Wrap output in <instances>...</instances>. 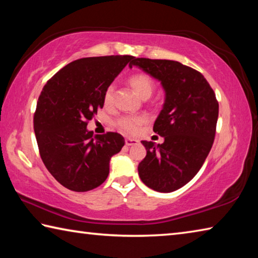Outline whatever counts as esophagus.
Returning <instances> with one entry per match:
<instances>
[{"label":"esophagus","instance_id":"34e87169","mask_svg":"<svg viewBox=\"0 0 258 258\" xmlns=\"http://www.w3.org/2000/svg\"><path fill=\"white\" fill-rule=\"evenodd\" d=\"M139 141H138V140H135V139H125V145L126 146H134V145H137V143H138Z\"/></svg>","mask_w":258,"mask_h":258}]
</instances>
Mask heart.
I'll return each instance as SVG.
<instances>
[{"label":"heart","instance_id":"obj_1","mask_svg":"<svg viewBox=\"0 0 258 258\" xmlns=\"http://www.w3.org/2000/svg\"><path fill=\"white\" fill-rule=\"evenodd\" d=\"M128 84L132 87L133 91L137 93L140 98L148 99L151 97V94L155 91V82L152 78L143 73H138L128 78ZM113 94H115V87L113 85L108 86L106 92L103 95V102L106 106H110L113 101ZM147 118L145 116H123L116 121L117 127L121 132L127 134H135L139 131L140 126L146 124Z\"/></svg>","mask_w":258,"mask_h":258}]
</instances>
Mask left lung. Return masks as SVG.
<instances>
[{
  "instance_id": "left-lung-1",
  "label": "left lung",
  "mask_w": 258,
  "mask_h": 258,
  "mask_svg": "<svg viewBox=\"0 0 258 258\" xmlns=\"http://www.w3.org/2000/svg\"><path fill=\"white\" fill-rule=\"evenodd\" d=\"M137 66L159 81L165 101L154 124L161 145L141 141L147 156L139 176L150 189L172 192L190 182L202 168L215 138L218 102L202 74L178 61L137 58Z\"/></svg>"
}]
</instances>
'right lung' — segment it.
<instances>
[{
	"instance_id": "1",
	"label": "right lung",
	"mask_w": 258,
	"mask_h": 258,
	"mask_svg": "<svg viewBox=\"0 0 258 258\" xmlns=\"http://www.w3.org/2000/svg\"><path fill=\"white\" fill-rule=\"evenodd\" d=\"M132 55H109L73 61L43 87L34 115L41 158L61 185L85 192L101 185L109 164L125 140L118 133L93 135L87 121L103 107L106 89Z\"/></svg>"
}]
</instances>
